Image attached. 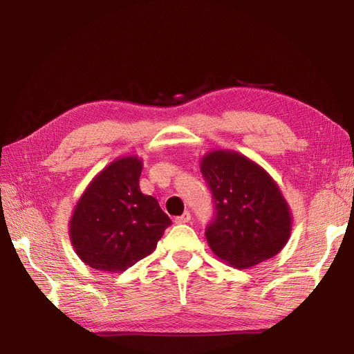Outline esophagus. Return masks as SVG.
I'll return each instance as SVG.
<instances>
[{
  "label": "esophagus",
  "mask_w": 354,
  "mask_h": 354,
  "mask_svg": "<svg viewBox=\"0 0 354 354\" xmlns=\"http://www.w3.org/2000/svg\"><path fill=\"white\" fill-rule=\"evenodd\" d=\"M190 221V212H185V214H181L180 217H176V223L177 224H185V223H189Z\"/></svg>",
  "instance_id": "esophagus-1"
}]
</instances>
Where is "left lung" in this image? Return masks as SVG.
<instances>
[{
  "label": "left lung",
  "instance_id": "1",
  "mask_svg": "<svg viewBox=\"0 0 354 354\" xmlns=\"http://www.w3.org/2000/svg\"><path fill=\"white\" fill-rule=\"evenodd\" d=\"M211 190L209 248L220 260L248 269L274 257L291 234L292 217L282 192L266 171L233 151H212L201 160Z\"/></svg>",
  "mask_w": 354,
  "mask_h": 354
}]
</instances>
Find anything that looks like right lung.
Listing matches in <instances>:
<instances>
[{
	"label": "right lung",
	"instance_id": "right-lung-1",
	"mask_svg": "<svg viewBox=\"0 0 354 354\" xmlns=\"http://www.w3.org/2000/svg\"><path fill=\"white\" fill-rule=\"evenodd\" d=\"M142 159L113 160L93 178L69 221L75 252L95 270L121 273L151 254L171 224L153 196L143 195Z\"/></svg>",
	"mask_w": 354,
	"mask_h": 354
}]
</instances>
